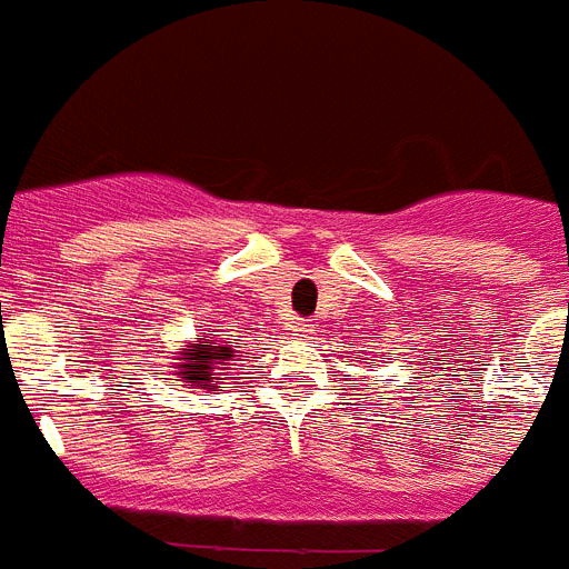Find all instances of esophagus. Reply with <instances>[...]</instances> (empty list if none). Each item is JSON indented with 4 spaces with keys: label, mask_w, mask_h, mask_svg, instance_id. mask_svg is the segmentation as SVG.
Masks as SVG:
<instances>
[{
    "label": "esophagus",
    "mask_w": 569,
    "mask_h": 569,
    "mask_svg": "<svg viewBox=\"0 0 569 569\" xmlns=\"http://www.w3.org/2000/svg\"><path fill=\"white\" fill-rule=\"evenodd\" d=\"M288 331L293 337H305V335H308V326H305L302 319H293V322H288Z\"/></svg>",
    "instance_id": "1"
}]
</instances>
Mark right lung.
<instances>
[{"mask_svg": "<svg viewBox=\"0 0 569 569\" xmlns=\"http://www.w3.org/2000/svg\"><path fill=\"white\" fill-rule=\"evenodd\" d=\"M173 375L180 380V387L186 389H209V392H220L218 383L227 378H220L223 369H229V360L241 358V351L227 346L218 337L197 335L189 340V346H182L180 351H173Z\"/></svg>", "mask_w": 569, "mask_h": 569, "instance_id": "obj_1", "label": "right lung"}]
</instances>
